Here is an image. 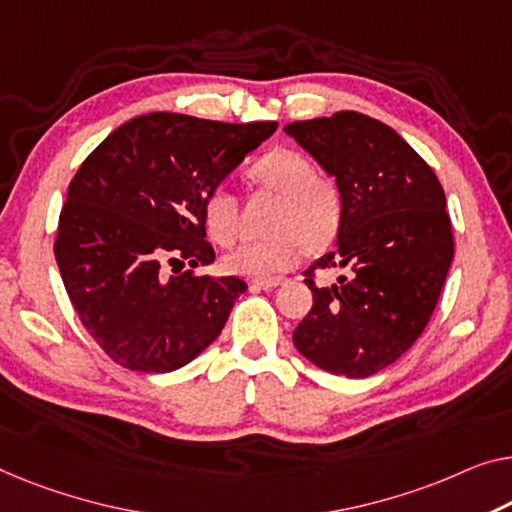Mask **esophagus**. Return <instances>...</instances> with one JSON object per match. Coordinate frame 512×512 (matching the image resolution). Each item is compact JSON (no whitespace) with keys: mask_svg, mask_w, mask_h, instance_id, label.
<instances>
[{"mask_svg":"<svg viewBox=\"0 0 512 512\" xmlns=\"http://www.w3.org/2000/svg\"><path fill=\"white\" fill-rule=\"evenodd\" d=\"M282 278H262V280H253V285H257V287H262V289H273V287H278V285H282Z\"/></svg>","mask_w":512,"mask_h":512,"instance_id":"1","label":"esophagus"}]
</instances>
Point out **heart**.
I'll return each mask as SVG.
<instances>
[{"instance_id":"b5f03b06","label":"heart","mask_w":512,"mask_h":512,"mask_svg":"<svg viewBox=\"0 0 512 512\" xmlns=\"http://www.w3.org/2000/svg\"><path fill=\"white\" fill-rule=\"evenodd\" d=\"M257 186L282 195L273 239L243 241L225 255V269L243 278H276L292 271L305 250L324 248L338 234L342 200L331 181L319 179L315 165L294 151H271L248 170ZM204 227L220 246H230L239 232V202L227 188H216L202 204Z\"/></svg>"}]
</instances>
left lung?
Instances as JSON below:
<instances>
[{"label": "left lung", "instance_id": "1", "mask_svg": "<svg viewBox=\"0 0 512 512\" xmlns=\"http://www.w3.org/2000/svg\"><path fill=\"white\" fill-rule=\"evenodd\" d=\"M335 179L342 218L335 250L305 271L312 308L294 347L331 375L384 370L423 333L453 262L451 218L432 167L391 126L361 112L282 128ZM349 268L331 288L311 271Z\"/></svg>", "mask_w": 512, "mask_h": 512}]
</instances>
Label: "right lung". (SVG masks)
Segmentation results:
<instances>
[{
  "label": "right lung",
  "instance_id": "obj_1",
  "mask_svg": "<svg viewBox=\"0 0 512 512\" xmlns=\"http://www.w3.org/2000/svg\"><path fill=\"white\" fill-rule=\"evenodd\" d=\"M276 126L149 112L121 124L80 165L55 259L80 322L112 361L172 372L223 331L246 282L181 269L213 264L202 204Z\"/></svg>",
  "mask_w": 512,
  "mask_h": 512
}]
</instances>
